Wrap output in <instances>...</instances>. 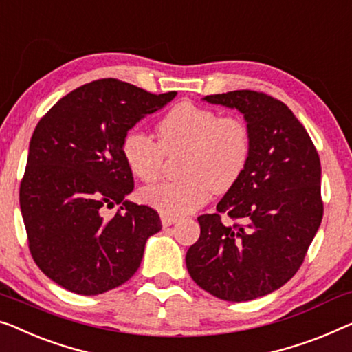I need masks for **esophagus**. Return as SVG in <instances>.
Instances as JSON below:
<instances>
[{"mask_svg":"<svg viewBox=\"0 0 352 352\" xmlns=\"http://www.w3.org/2000/svg\"><path fill=\"white\" fill-rule=\"evenodd\" d=\"M178 219L175 217H169V214H161V224L162 228H169L172 224H175Z\"/></svg>","mask_w":352,"mask_h":352,"instance_id":"1","label":"esophagus"}]
</instances>
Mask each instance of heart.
I'll list each match as a JSON object with an SVG mask.
<instances>
[{"mask_svg":"<svg viewBox=\"0 0 352 352\" xmlns=\"http://www.w3.org/2000/svg\"><path fill=\"white\" fill-rule=\"evenodd\" d=\"M158 138L138 128L122 140V156L142 182L160 178L166 155L182 153L180 175L140 190L145 206L169 217H183L206 206L212 192H226L245 174L251 156V131L237 115L180 102L158 123Z\"/></svg>","mask_w":352,"mask_h":352,"instance_id":"b5f03b06","label":"heart"}]
</instances>
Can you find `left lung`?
<instances>
[{
	"label": "left lung",
	"instance_id": "left-lung-1",
	"mask_svg": "<svg viewBox=\"0 0 352 352\" xmlns=\"http://www.w3.org/2000/svg\"><path fill=\"white\" fill-rule=\"evenodd\" d=\"M243 113L251 156L237 185L201 214L186 253L197 286L228 302L276 291L297 274L321 224V161L307 129L280 99L237 90L204 98ZM232 223L224 225L221 214Z\"/></svg>",
	"mask_w": 352,
	"mask_h": 352
}]
</instances>
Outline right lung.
<instances>
[{"label":"right lung","mask_w":352,"mask_h":352,"mask_svg":"<svg viewBox=\"0 0 352 352\" xmlns=\"http://www.w3.org/2000/svg\"><path fill=\"white\" fill-rule=\"evenodd\" d=\"M175 94L99 78L67 93L39 120L20 183V208L30 253L56 285L98 296L138 272L146 239L162 226L156 210L124 201L134 178L122 140ZM118 203L113 217H103Z\"/></svg>","instance_id":"add662e5"}]
</instances>
